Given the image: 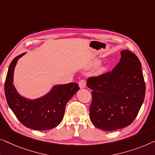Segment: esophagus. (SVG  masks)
<instances>
[{"label": "esophagus", "instance_id": "obj_1", "mask_svg": "<svg viewBox=\"0 0 155 155\" xmlns=\"http://www.w3.org/2000/svg\"><path fill=\"white\" fill-rule=\"evenodd\" d=\"M78 86L81 88H84L86 86V80L83 79V80H81L79 82H78Z\"/></svg>", "mask_w": 155, "mask_h": 155}]
</instances>
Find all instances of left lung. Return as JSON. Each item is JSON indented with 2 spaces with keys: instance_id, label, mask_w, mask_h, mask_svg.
<instances>
[{
  "instance_id": "obj_1",
  "label": "left lung",
  "mask_w": 155,
  "mask_h": 155,
  "mask_svg": "<svg viewBox=\"0 0 155 155\" xmlns=\"http://www.w3.org/2000/svg\"><path fill=\"white\" fill-rule=\"evenodd\" d=\"M117 66L87 80L92 91L90 119L95 127L114 130L130 125L138 115L145 95L140 60L128 50L121 51Z\"/></svg>"
}]
</instances>
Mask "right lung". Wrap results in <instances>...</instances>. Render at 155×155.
Returning a JSON list of instances; mask_svg holds the SVG:
<instances>
[{
    "mask_svg": "<svg viewBox=\"0 0 155 155\" xmlns=\"http://www.w3.org/2000/svg\"><path fill=\"white\" fill-rule=\"evenodd\" d=\"M21 54L13 59L5 82V94L8 106L17 119L26 127L45 130L53 128L62 121L65 107L79 87L77 83L54 86L46 95L31 100L21 96L13 84L14 70Z\"/></svg>",
    "mask_w": 155,
    "mask_h": 155,
    "instance_id": "right-lung-1",
    "label": "right lung"
}]
</instances>
